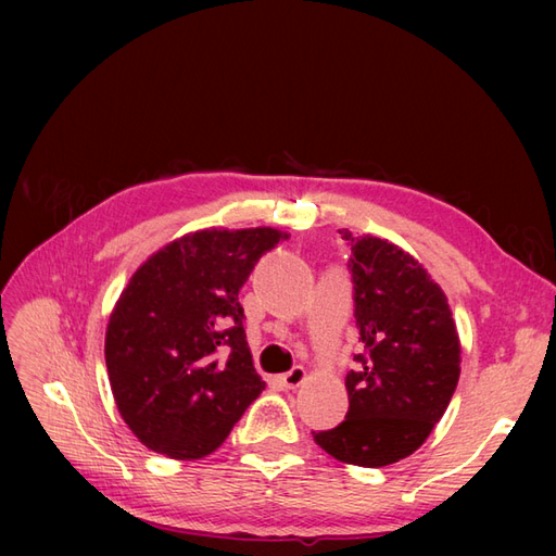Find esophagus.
Masks as SVG:
<instances>
[{
	"mask_svg": "<svg viewBox=\"0 0 556 556\" xmlns=\"http://www.w3.org/2000/svg\"><path fill=\"white\" fill-rule=\"evenodd\" d=\"M306 380V368L304 366H294L288 374L280 376V382L288 387V390H296V387Z\"/></svg>",
	"mask_w": 556,
	"mask_h": 556,
	"instance_id": "1",
	"label": "esophagus"
}]
</instances>
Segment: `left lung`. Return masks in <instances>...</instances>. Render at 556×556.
I'll use <instances>...</instances> for the list:
<instances>
[{"label": "left lung", "instance_id": "obj_1", "mask_svg": "<svg viewBox=\"0 0 556 556\" xmlns=\"http://www.w3.org/2000/svg\"><path fill=\"white\" fill-rule=\"evenodd\" d=\"M339 233L352 250L362 352L345 376V419L313 439L333 459L380 468L413 454L443 417L462 348L447 299L422 264L384 239Z\"/></svg>", "mask_w": 556, "mask_h": 556}]
</instances>
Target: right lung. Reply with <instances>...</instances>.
<instances>
[{"label":"right lung","mask_w":556,"mask_h":556,"mask_svg":"<svg viewBox=\"0 0 556 556\" xmlns=\"http://www.w3.org/2000/svg\"><path fill=\"white\" fill-rule=\"evenodd\" d=\"M285 239L271 227L201 229L131 276L111 313L104 355L115 406L146 447L172 459L206 457L262 394L239 292Z\"/></svg>","instance_id":"add662e5"}]
</instances>
